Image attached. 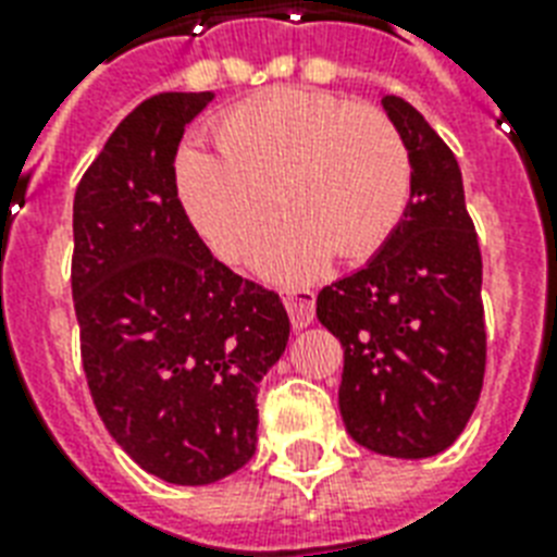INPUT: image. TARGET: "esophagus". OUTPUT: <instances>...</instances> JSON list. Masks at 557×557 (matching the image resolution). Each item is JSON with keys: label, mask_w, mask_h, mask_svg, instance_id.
Returning a JSON list of instances; mask_svg holds the SVG:
<instances>
[{"label": "esophagus", "mask_w": 557, "mask_h": 557, "mask_svg": "<svg viewBox=\"0 0 557 557\" xmlns=\"http://www.w3.org/2000/svg\"><path fill=\"white\" fill-rule=\"evenodd\" d=\"M283 304L288 309V318H292V326L295 330H304L314 321V292L312 288H286L283 292Z\"/></svg>", "instance_id": "obj_1"}]
</instances>
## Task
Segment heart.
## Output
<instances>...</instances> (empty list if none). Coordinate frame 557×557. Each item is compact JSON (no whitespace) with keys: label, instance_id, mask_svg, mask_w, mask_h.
I'll return each mask as SVG.
<instances>
[{"label":"heart","instance_id":"b5f03b06","mask_svg":"<svg viewBox=\"0 0 557 557\" xmlns=\"http://www.w3.org/2000/svg\"><path fill=\"white\" fill-rule=\"evenodd\" d=\"M219 152L187 144L176 190L201 239L243 260L271 213L283 216L257 251L277 283L314 277L330 262L367 260L396 234L413 193L398 126L375 107L314 89H271L239 103L213 129Z\"/></svg>","mask_w":557,"mask_h":557}]
</instances>
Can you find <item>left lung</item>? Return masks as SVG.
Returning <instances> with one entry per match:
<instances>
[{"label":"left lung","mask_w":557,"mask_h":557,"mask_svg":"<svg viewBox=\"0 0 557 557\" xmlns=\"http://www.w3.org/2000/svg\"><path fill=\"white\" fill-rule=\"evenodd\" d=\"M381 107L410 152V205L364 269L318 295V321L344 347L349 436L424 459L454 445L483 389V257L448 144L407 100L384 95Z\"/></svg>","instance_id":"obj_1"}]
</instances>
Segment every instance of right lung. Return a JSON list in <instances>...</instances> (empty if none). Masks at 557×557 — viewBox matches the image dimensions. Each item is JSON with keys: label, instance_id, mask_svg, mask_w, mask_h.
I'll use <instances>...</instances> for the list:
<instances>
[{"label": "right lung", "instance_id": "right-lung-1", "mask_svg": "<svg viewBox=\"0 0 557 557\" xmlns=\"http://www.w3.org/2000/svg\"><path fill=\"white\" fill-rule=\"evenodd\" d=\"M213 91H161L74 193L83 372L112 440L150 474L208 485L257 448V393L288 344L280 295L219 262L176 190L185 126Z\"/></svg>", "mask_w": 557, "mask_h": 557}]
</instances>
